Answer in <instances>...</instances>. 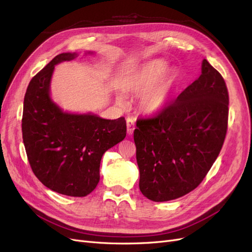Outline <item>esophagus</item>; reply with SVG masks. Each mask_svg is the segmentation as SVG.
<instances>
[{
    "mask_svg": "<svg viewBox=\"0 0 252 252\" xmlns=\"http://www.w3.org/2000/svg\"><path fill=\"white\" fill-rule=\"evenodd\" d=\"M126 123H127V133L129 135H131L135 129V120L132 118H128L126 120Z\"/></svg>",
    "mask_w": 252,
    "mask_h": 252,
    "instance_id": "1",
    "label": "esophagus"
}]
</instances>
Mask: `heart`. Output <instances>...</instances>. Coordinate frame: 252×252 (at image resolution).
<instances>
[{"mask_svg": "<svg viewBox=\"0 0 252 252\" xmlns=\"http://www.w3.org/2000/svg\"><path fill=\"white\" fill-rule=\"evenodd\" d=\"M168 68V62L163 59L148 61L127 74L122 87L128 93H140L138 102L143 111H161L170 101L174 84V75L166 73ZM118 101L122 103L123 97L119 95Z\"/></svg>", "mask_w": 252, "mask_h": 252, "instance_id": "heart-1", "label": "heart"}]
</instances>
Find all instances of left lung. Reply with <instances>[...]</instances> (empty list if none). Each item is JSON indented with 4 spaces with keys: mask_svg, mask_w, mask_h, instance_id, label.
Listing matches in <instances>:
<instances>
[{
    "mask_svg": "<svg viewBox=\"0 0 252 252\" xmlns=\"http://www.w3.org/2000/svg\"><path fill=\"white\" fill-rule=\"evenodd\" d=\"M228 104L223 77L203 60L199 79L156 116L136 121L139 186L147 199L174 200L201 184L224 144Z\"/></svg>",
    "mask_w": 252,
    "mask_h": 252,
    "instance_id": "obj_1",
    "label": "left lung"
}]
</instances>
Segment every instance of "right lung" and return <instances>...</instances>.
<instances>
[{
    "instance_id": "obj_1",
    "label": "right lung",
    "mask_w": 252,
    "mask_h": 252,
    "mask_svg": "<svg viewBox=\"0 0 252 252\" xmlns=\"http://www.w3.org/2000/svg\"><path fill=\"white\" fill-rule=\"evenodd\" d=\"M78 57L61 53L30 81L22 133L30 167L42 184L61 194L86 196L100 181L105 151L126 136V121L64 112L49 95L55 65Z\"/></svg>"
}]
</instances>
